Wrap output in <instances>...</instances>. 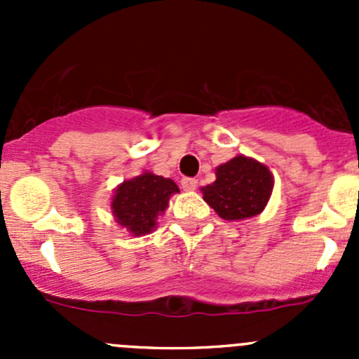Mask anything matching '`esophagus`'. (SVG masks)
Instances as JSON below:
<instances>
[{
	"label": "esophagus",
	"instance_id": "esophagus-1",
	"mask_svg": "<svg viewBox=\"0 0 359 359\" xmlns=\"http://www.w3.org/2000/svg\"><path fill=\"white\" fill-rule=\"evenodd\" d=\"M180 186H182V189L186 191V193H193V191L198 187V180L189 179V177H184V179L180 180Z\"/></svg>",
	"mask_w": 359,
	"mask_h": 359
}]
</instances>
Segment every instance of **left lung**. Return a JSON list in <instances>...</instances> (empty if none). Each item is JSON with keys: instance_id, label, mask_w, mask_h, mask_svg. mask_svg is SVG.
Segmentation results:
<instances>
[{"instance_id": "8db88e82", "label": "left lung", "mask_w": 359, "mask_h": 359, "mask_svg": "<svg viewBox=\"0 0 359 359\" xmlns=\"http://www.w3.org/2000/svg\"><path fill=\"white\" fill-rule=\"evenodd\" d=\"M274 177L264 163L240 156L215 168V182L201 187L203 200L224 220H245L262 213L273 194Z\"/></svg>"}]
</instances>
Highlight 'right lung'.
<instances>
[{"instance_id":"right-lung-1","label":"right lung","mask_w":359,"mask_h":359,"mask_svg":"<svg viewBox=\"0 0 359 359\" xmlns=\"http://www.w3.org/2000/svg\"><path fill=\"white\" fill-rule=\"evenodd\" d=\"M175 193H179V186L172 179L142 172L116 187L111 198L112 217L130 236L149 234L156 229L158 217L165 213Z\"/></svg>"}]
</instances>
